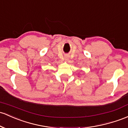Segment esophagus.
<instances>
[{
  "label": "esophagus",
  "instance_id": "1",
  "mask_svg": "<svg viewBox=\"0 0 128 128\" xmlns=\"http://www.w3.org/2000/svg\"><path fill=\"white\" fill-rule=\"evenodd\" d=\"M65 60H68V57H67V56H65Z\"/></svg>",
  "mask_w": 128,
  "mask_h": 128
}]
</instances>
